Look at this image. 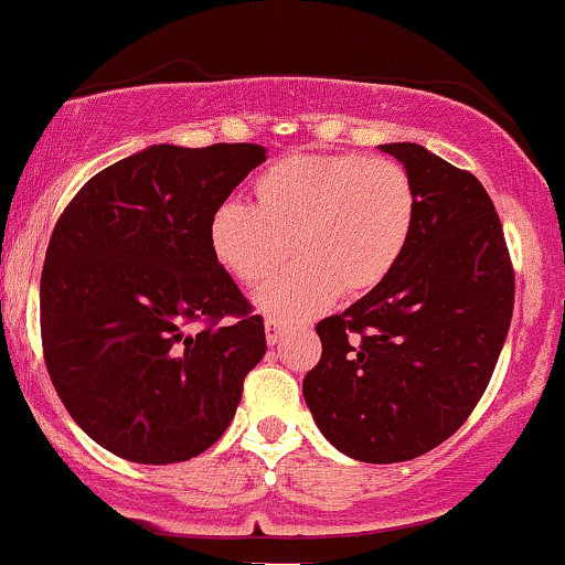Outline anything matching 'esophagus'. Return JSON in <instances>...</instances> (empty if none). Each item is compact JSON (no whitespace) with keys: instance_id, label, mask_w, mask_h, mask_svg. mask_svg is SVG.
Wrapping results in <instances>:
<instances>
[{"instance_id":"34e87169","label":"esophagus","mask_w":565,"mask_h":565,"mask_svg":"<svg viewBox=\"0 0 565 565\" xmlns=\"http://www.w3.org/2000/svg\"><path fill=\"white\" fill-rule=\"evenodd\" d=\"M284 337V323L276 321V319H268L265 321V340H268V345H278Z\"/></svg>"}]
</instances>
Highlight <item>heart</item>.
<instances>
[{"label":"heart","instance_id":"obj_1","mask_svg":"<svg viewBox=\"0 0 565 565\" xmlns=\"http://www.w3.org/2000/svg\"><path fill=\"white\" fill-rule=\"evenodd\" d=\"M257 206L223 199L210 217L215 257L255 287L295 252L302 260L265 284L257 305L278 321L319 316L337 295L377 289L417 225V191L391 159L295 153L255 180Z\"/></svg>","mask_w":565,"mask_h":565}]
</instances>
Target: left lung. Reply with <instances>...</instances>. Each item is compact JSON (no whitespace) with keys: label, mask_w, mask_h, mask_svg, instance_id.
<instances>
[{"label":"left lung","mask_w":565,"mask_h":565,"mask_svg":"<svg viewBox=\"0 0 565 565\" xmlns=\"http://www.w3.org/2000/svg\"><path fill=\"white\" fill-rule=\"evenodd\" d=\"M380 148L412 178L417 225L377 289L316 323L321 361L302 395L329 444L391 465L436 449L481 401L512 321L515 270L476 174L417 142Z\"/></svg>","instance_id":"obj_1"}]
</instances>
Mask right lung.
Here are the masks:
<instances>
[{
	"label": "right lung",
	"instance_id": "add662e5",
	"mask_svg": "<svg viewBox=\"0 0 565 565\" xmlns=\"http://www.w3.org/2000/svg\"><path fill=\"white\" fill-rule=\"evenodd\" d=\"M263 161L255 142L151 146L57 217L39 284L44 364L74 423L116 457L185 462L236 414L265 327L217 263L210 217Z\"/></svg>",
	"mask_w": 565,
	"mask_h": 565
}]
</instances>
